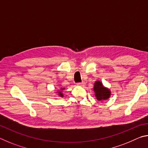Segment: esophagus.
I'll return each instance as SVG.
<instances>
[{"label": "esophagus", "instance_id": "1", "mask_svg": "<svg viewBox=\"0 0 148 148\" xmlns=\"http://www.w3.org/2000/svg\"><path fill=\"white\" fill-rule=\"evenodd\" d=\"M84 84H85L84 82H78V83L77 84V85H78V86H84Z\"/></svg>", "mask_w": 148, "mask_h": 148}]
</instances>
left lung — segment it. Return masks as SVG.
<instances>
[{
	"label": "left lung",
	"instance_id": "left-lung-1",
	"mask_svg": "<svg viewBox=\"0 0 148 148\" xmlns=\"http://www.w3.org/2000/svg\"><path fill=\"white\" fill-rule=\"evenodd\" d=\"M94 91L95 95L98 101L106 100L109 98L110 91L107 88L103 86V84L100 81H96L94 84Z\"/></svg>",
	"mask_w": 148,
	"mask_h": 148
}]
</instances>
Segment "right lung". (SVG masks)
Wrapping results in <instances>:
<instances>
[{
	"instance_id": "obj_1",
	"label": "right lung",
	"mask_w": 148,
	"mask_h": 148,
	"mask_svg": "<svg viewBox=\"0 0 148 148\" xmlns=\"http://www.w3.org/2000/svg\"><path fill=\"white\" fill-rule=\"evenodd\" d=\"M62 89V90H63V89H64V88H61ZM58 95H60V97H63L64 96V95H63V94H62V92H60H60H58Z\"/></svg>"
}]
</instances>
